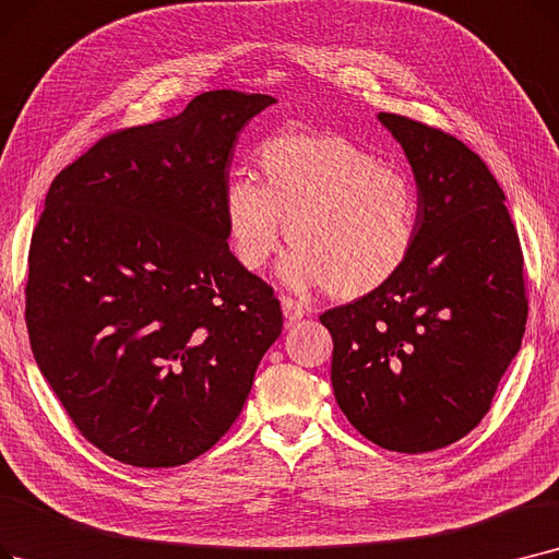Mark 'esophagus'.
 Instances as JSON below:
<instances>
[{
  "label": "esophagus",
  "instance_id": "esophagus-1",
  "mask_svg": "<svg viewBox=\"0 0 559 559\" xmlns=\"http://www.w3.org/2000/svg\"><path fill=\"white\" fill-rule=\"evenodd\" d=\"M281 304H283V314H285V322H287V324H293V322L301 320L304 314H306V306L299 304V301H295V299L283 297Z\"/></svg>",
  "mask_w": 559,
  "mask_h": 559
}]
</instances>
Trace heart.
I'll return each instance as SVG.
<instances>
[{"label": "heart", "instance_id": "1", "mask_svg": "<svg viewBox=\"0 0 559 559\" xmlns=\"http://www.w3.org/2000/svg\"><path fill=\"white\" fill-rule=\"evenodd\" d=\"M264 182L235 174L222 197L237 262L260 272L285 235L297 245L281 266L295 289L329 287L362 299L400 276L418 245L420 199L404 171L340 134L266 139Z\"/></svg>", "mask_w": 559, "mask_h": 559}]
</instances>
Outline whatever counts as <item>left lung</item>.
I'll list each match as a JSON object with an SVG mask.
<instances>
[{"label": "left lung", "mask_w": 559, "mask_h": 559, "mask_svg": "<svg viewBox=\"0 0 559 559\" xmlns=\"http://www.w3.org/2000/svg\"><path fill=\"white\" fill-rule=\"evenodd\" d=\"M414 168L420 233L379 293L320 314L337 406L406 454L456 443L487 416L527 322L523 253L504 193L466 143L379 114Z\"/></svg>", "instance_id": "left-lung-1"}]
</instances>
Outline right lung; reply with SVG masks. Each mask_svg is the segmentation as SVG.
<instances>
[{
  "instance_id": "1",
  "label": "right lung",
  "mask_w": 559,
  "mask_h": 559,
  "mask_svg": "<svg viewBox=\"0 0 559 559\" xmlns=\"http://www.w3.org/2000/svg\"><path fill=\"white\" fill-rule=\"evenodd\" d=\"M272 95L207 91L107 134L52 180L29 247V343L84 439L174 468L237 420L283 329L274 289L228 249L239 130Z\"/></svg>"
}]
</instances>
